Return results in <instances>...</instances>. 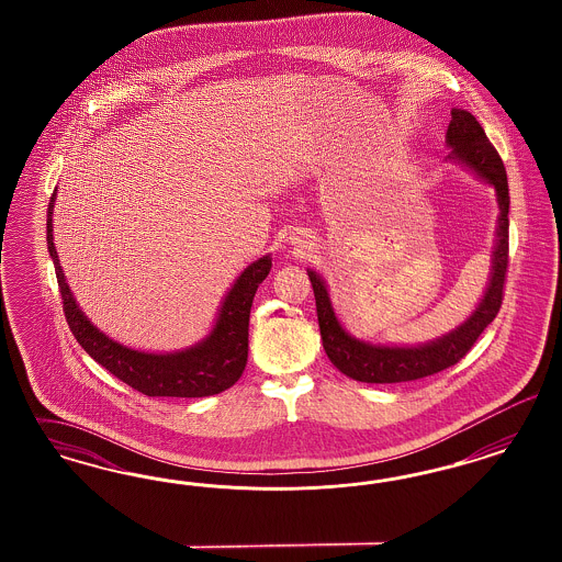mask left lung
<instances>
[{"label": "left lung", "mask_w": 562, "mask_h": 562, "mask_svg": "<svg viewBox=\"0 0 562 562\" xmlns=\"http://www.w3.org/2000/svg\"><path fill=\"white\" fill-rule=\"evenodd\" d=\"M451 148L449 158L465 165L476 172L482 181L493 186L498 202V226L496 245L493 251V272L488 289L476 311L463 324L445 334L439 340L426 341L420 346H374L369 341L357 340L341 327L327 294L322 276L306 270L315 292L317 319L322 329L325 355L334 367L362 383H402L423 379L428 374L441 373L460 362L470 352L480 334L493 324L498 308L503 305V289L509 263V183L507 170L482 125L470 111L451 109V121L445 136Z\"/></svg>", "instance_id": "8db88e82"}]
</instances>
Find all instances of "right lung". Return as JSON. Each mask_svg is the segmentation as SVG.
<instances>
[{"mask_svg":"<svg viewBox=\"0 0 562 562\" xmlns=\"http://www.w3.org/2000/svg\"><path fill=\"white\" fill-rule=\"evenodd\" d=\"M53 191L47 207V247L57 273V284L64 301V313L74 338L90 357L115 374L136 392L150 397H205L233 387L245 371L249 352V313L257 286L272 270V259L263 256L245 268L226 294L214 329L195 346L170 352L153 355L139 352L104 336L99 327L86 319L82 308L76 305L61 270L57 249L53 245Z\"/></svg>","mask_w":562,"mask_h":562,"instance_id":"add662e5","label":"right lung"}]
</instances>
